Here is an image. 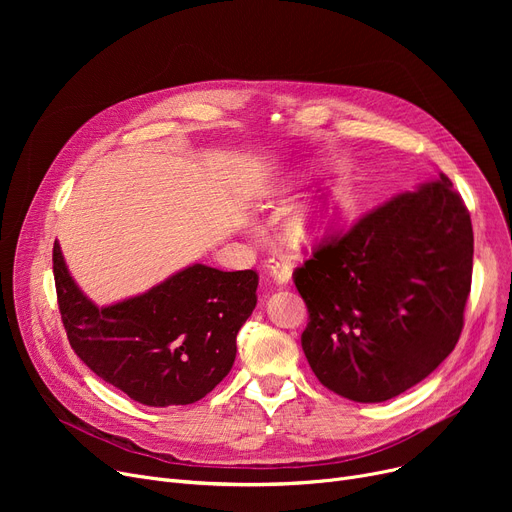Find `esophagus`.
<instances>
[{
	"label": "esophagus",
	"instance_id": "34e87169",
	"mask_svg": "<svg viewBox=\"0 0 512 512\" xmlns=\"http://www.w3.org/2000/svg\"><path fill=\"white\" fill-rule=\"evenodd\" d=\"M265 267L267 272L272 274V278L278 282V284H286L290 280V274H292V267L290 263L282 257V255H276V257H270L265 261Z\"/></svg>",
	"mask_w": 512,
	"mask_h": 512
}]
</instances>
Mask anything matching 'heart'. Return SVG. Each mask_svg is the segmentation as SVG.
Instances as JSON below:
<instances>
[{
  "label": "heart",
  "instance_id": "b5f03b06",
  "mask_svg": "<svg viewBox=\"0 0 512 512\" xmlns=\"http://www.w3.org/2000/svg\"><path fill=\"white\" fill-rule=\"evenodd\" d=\"M346 203H348L346 193L334 191L326 199L301 207L290 220L292 236L301 242H315L319 238H324L340 218Z\"/></svg>",
  "mask_w": 512,
  "mask_h": 512
}]
</instances>
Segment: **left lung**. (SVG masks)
<instances>
[{"mask_svg":"<svg viewBox=\"0 0 512 512\" xmlns=\"http://www.w3.org/2000/svg\"><path fill=\"white\" fill-rule=\"evenodd\" d=\"M471 274V215L444 174L321 238L292 272L317 380L355 402L419 384L461 338Z\"/></svg>","mask_w":512,"mask_h":512,"instance_id":"obj_1","label":"left lung"}]
</instances>
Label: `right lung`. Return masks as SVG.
Listing matches in <instances>:
<instances>
[{"label": "right lung", "mask_w": 512, "mask_h": 512, "mask_svg": "<svg viewBox=\"0 0 512 512\" xmlns=\"http://www.w3.org/2000/svg\"><path fill=\"white\" fill-rule=\"evenodd\" d=\"M62 324L74 353L99 378L147 407L191 405L232 369L236 334L257 305L255 270L195 263L149 292L95 307L53 245Z\"/></svg>", "instance_id": "add662e5"}]
</instances>
